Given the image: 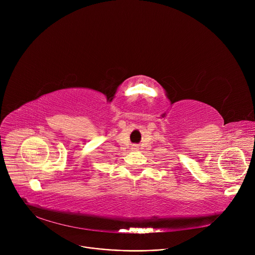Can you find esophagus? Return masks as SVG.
I'll list each match as a JSON object with an SVG mask.
<instances>
[{
    "instance_id": "esophagus-1",
    "label": "esophagus",
    "mask_w": 255,
    "mask_h": 255,
    "mask_svg": "<svg viewBox=\"0 0 255 255\" xmlns=\"http://www.w3.org/2000/svg\"><path fill=\"white\" fill-rule=\"evenodd\" d=\"M132 149H133V150H137V146H136V145H133Z\"/></svg>"
}]
</instances>
